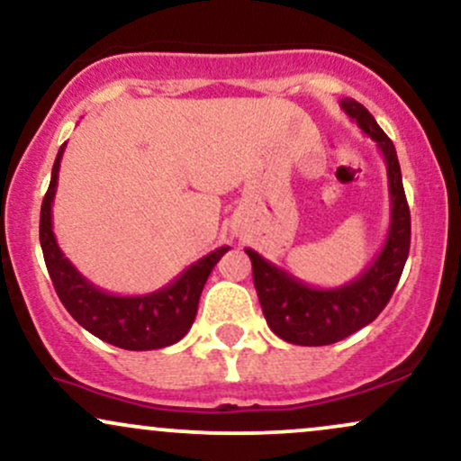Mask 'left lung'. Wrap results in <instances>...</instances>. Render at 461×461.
Wrapping results in <instances>:
<instances>
[{
    "label": "left lung",
    "mask_w": 461,
    "mask_h": 461,
    "mask_svg": "<svg viewBox=\"0 0 461 461\" xmlns=\"http://www.w3.org/2000/svg\"><path fill=\"white\" fill-rule=\"evenodd\" d=\"M341 109L375 141L386 163L391 223L380 253L350 284L313 287L245 249L253 266V284L270 330L296 346H330L378 318L395 292L410 251V210L402 185L397 152L386 132L363 104L343 98Z\"/></svg>",
    "instance_id": "8db88e82"
}]
</instances>
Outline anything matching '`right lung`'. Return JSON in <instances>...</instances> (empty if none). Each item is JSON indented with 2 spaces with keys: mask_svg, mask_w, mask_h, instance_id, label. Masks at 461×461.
<instances>
[{
  "mask_svg": "<svg viewBox=\"0 0 461 461\" xmlns=\"http://www.w3.org/2000/svg\"><path fill=\"white\" fill-rule=\"evenodd\" d=\"M64 148L66 143L59 148L53 163L51 185L41 208V247L59 301L83 329L122 350H158V348L174 346L195 321L203 285L216 262L230 251V247H219L206 258L197 259L169 285L152 294L118 296L101 290L72 266L53 234L51 208Z\"/></svg>",
  "mask_w": 461,
  "mask_h": 461,
  "instance_id": "add662e5",
  "label": "right lung"
}]
</instances>
